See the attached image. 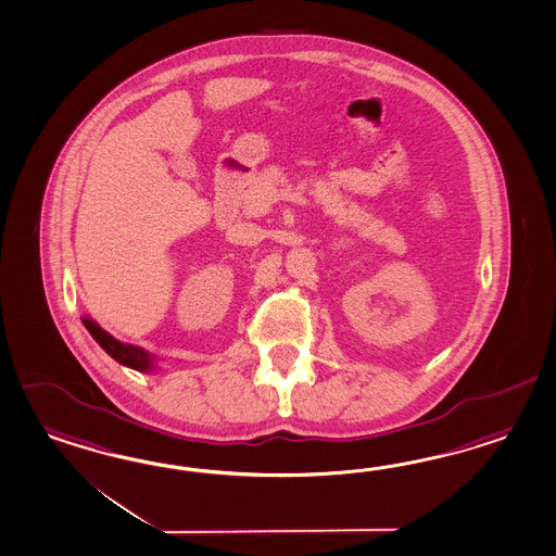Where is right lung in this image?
<instances>
[{
	"label": "right lung",
	"mask_w": 556,
	"mask_h": 556,
	"mask_svg": "<svg viewBox=\"0 0 556 556\" xmlns=\"http://www.w3.org/2000/svg\"><path fill=\"white\" fill-rule=\"evenodd\" d=\"M83 323L88 328V332L94 337V341L99 342L100 346L109 355L113 356L114 361H118L121 365H127L130 369L149 370V367H151V356L147 355L143 349H139L135 344H127V342L116 341L113 334L102 330L90 318H83Z\"/></svg>",
	"instance_id": "add662e5"
}]
</instances>
